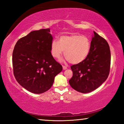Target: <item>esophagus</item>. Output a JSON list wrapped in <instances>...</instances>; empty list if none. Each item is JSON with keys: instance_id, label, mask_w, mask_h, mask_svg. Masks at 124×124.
Returning <instances> with one entry per match:
<instances>
[{"instance_id": "esophagus-1", "label": "esophagus", "mask_w": 124, "mask_h": 124, "mask_svg": "<svg viewBox=\"0 0 124 124\" xmlns=\"http://www.w3.org/2000/svg\"><path fill=\"white\" fill-rule=\"evenodd\" d=\"M62 68H63V70H66V69H67V67L66 66L62 65Z\"/></svg>"}]
</instances>
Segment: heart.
<instances>
[{"label": "heart", "instance_id": "obj_1", "mask_svg": "<svg viewBox=\"0 0 124 124\" xmlns=\"http://www.w3.org/2000/svg\"><path fill=\"white\" fill-rule=\"evenodd\" d=\"M91 46V40L86 35L78 34L62 35L59 41L53 40L51 45L53 56L59 58L64 53L67 59L71 64H77L86 58Z\"/></svg>", "mask_w": 124, "mask_h": 124}]
</instances>
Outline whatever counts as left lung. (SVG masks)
Here are the masks:
<instances>
[{
    "mask_svg": "<svg viewBox=\"0 0 124 124\" xmlns=\"http://www.w3.org/2000/svg\"><path fill=\"white\" fill-rule=\"evenodd\" d=\"M110 62L108 42L94 31L88 56L84 61L70 67L73 71V76L69 81L71 87L83 93L97 89L108 78Z\"/></svg>",
    "mask_w": 124,
    "mask_h": 124,
    "instance_id": "8db88e82",
    "label": "left lung"
}]
</instances>
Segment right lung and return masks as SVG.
Segmentation results:
<instances>
[{"label": "right lung", "instance_id": "obj_1", "mask_svg": "<svg viewBox=\"0 0 124 124\" xmlns=\"http://www.w3.org/2000/svg\"><path fill=\"white\" fill-rule=\"evenodd\" d=\"M53 37L50 29L33 31L19 39L12 57L13 73L22 86L35 94L45 92L53 85L62 66L51 53Z\"/></svg>", "mask_w": 124, "mask_h": 124}]
</instances>
